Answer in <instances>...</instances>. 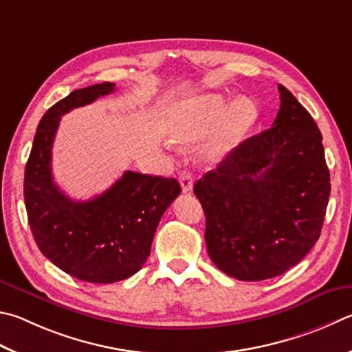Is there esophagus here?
Listing matches in <instances>:
<instances>
[{"mask_svg":"<svg viewBox=\"0 0 352 352\" xmlns=\"http://www.w3.org/2000/svg\"><path fill=\"white\" fill-rule=\"evenodd\" d=\"M178 180H180L183 192H190V190H192V188H194V180H192V175H190L189 172L183 170Z\"/></svg>","mask_w":352,"mask_h":352,"instance_id":"1","label":"esophagus"}]
</instances>
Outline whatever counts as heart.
<instances>
[{
    "label": "heart",
    "instance_id": "1",
    "mask_svg": "<svg viewBox=\"0 0 352 352\" xmlns=\"http://www.w3.org/2000/svg\"><path fill=\"white\" fill-rule=\"evenodd\" d=\"M257 117V106L248 97L234 100L228 106L221 94L194 95L172 107L166 135L172 144L190 146L206 137L217 124L201 146V157L208 163H219L235 149Z\"/></svg>",
    "mask_w": 352,
    "mask_h": 352
}]
</instances>
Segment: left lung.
Wrapping results in <instances>:
<instances>
[{
  "mask_svg": "<svg viewBox=\"0 0 352 352\" xmlns=\"http://www.w3.org/2000/svg\"><path fill=\"white\" fill-rule=\"evenodd\" d=\"M272 126L245 140L194 186L210 260L245 282L282 276L320 237L329 201L322 133L282 85Z\"/></svg>",
  "mask_w": 352,
  "mask_h": 352,
  "instance_id": "left-lung-1",
  "label": "left lung"
}]
</instances>
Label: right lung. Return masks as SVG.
<instances>
[{
    "instance_id": "right-lung-1",
    "label": "right lung",
    "mask_w": 352,
    "mask_h": 352,
    "mask_svg": "<svg viewBox=\"0 0 352 352\" xmlns=\"http://www.w3.org/2000/svg\"><path fill=\"white\" fill-rule=\"evenodd\" d=\"M115 91L113 82L76 89L44 113L24 172V201L36 246L82 282L113 283L142 270L160 219L180 195L175 178L126 170L98 197L76 201L54 183L52 144L65 113Z\"/></svg>"
}]
</instances>
